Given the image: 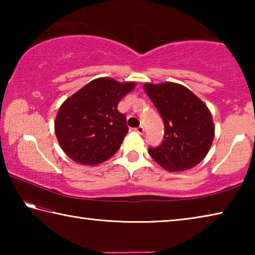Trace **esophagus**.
<instances>
[{"label":"esophagus","instance_id":"1","mask_svg":"<svg viewBox=\"0 0 255 255\" xmlns=\"http://www.w3.org/2000/svg\"><path fill=\"white\" fill-rule=\"evenodd\" d=\"M144 131H145V128L143 126H139V127L136 128V132L139 133V135H143Z\"/></svg>","mask_w":255,"mask_h":255}]
</instances>
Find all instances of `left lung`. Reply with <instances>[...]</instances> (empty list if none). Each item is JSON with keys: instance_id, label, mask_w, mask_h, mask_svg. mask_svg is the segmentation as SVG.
<instances>
[{"instance_id": "left-lung-1", "label": "left lung", "mask_w": 255, "mask_h": 255, "mask_svg": "<svg viewBox=\"0 0 255 255\" xmlns=\"http://www.w3.org/2000/svg\"><path fill=\"white\" fill-rule=\"evenodd\" d=\"M164 122V140L148 153L169 172L195 167L208 154L215 137L210 110L185 86L164 82L143 85Z\"/></svg>"}]
</instances>
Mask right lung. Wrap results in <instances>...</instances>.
Masks as SVG:
<instances>
[{"label": "right lung", "instance_id": "add662e5", "mask_svg": "<svg viewBox=\"0 0 255 255\" xmlns=\"http://www.w3.org/2000/svg\"><path fill=\"white\" fill-rule=\"evenodd\" d=\"M135 86V82L99 77L67 98L55 119V133L64 153L91 166L114 156L128 132L118 103Z\"/></svg>", "mask_w": 255, "mask_h": 255}]
</instances>
